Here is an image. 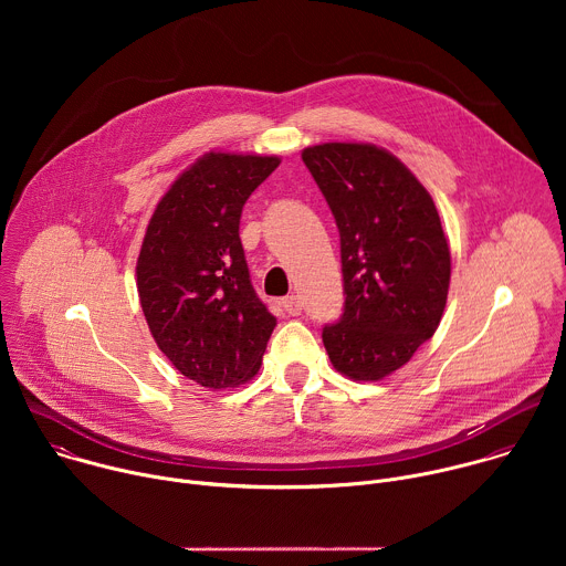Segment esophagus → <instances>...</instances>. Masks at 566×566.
I'll use <instances>...</instances> for the list:
<instances>
[{
  "instance_id": "obj_1",
  "label": "esophagus",
  "mask_w": 566,
  "mask_h": 566,
  "mask_svg": "<svg viewBox=\"0 0 566 566\" xmlns=\"http://www.w3.org/2000/svg\"><path fill=\"white\" fill-rule=\"evenodd\" d=\"M282 306H284V311H286L289 315H300V313H302V300H300L297 295H286V297L282 300Z\"/></svg>"
}]
</instances>
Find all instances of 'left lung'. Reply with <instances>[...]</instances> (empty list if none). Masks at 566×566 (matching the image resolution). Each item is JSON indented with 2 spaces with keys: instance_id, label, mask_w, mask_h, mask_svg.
Here are the masks:
<instances>
[{
  "instance_id": "1",
  "label": "left lung",
  "mask_w": 566,
  "mask_h": 566,
  "mask_svg": "<svg viewBox=\"0 0 566 566\" xmlns=\"http://www.w3.org/2000/svg\"><path fill=\"white\" fill-rule=\"evenodd\" d=\"M338 232L345 311L322 329L332 365L380 380L434 336L450 286V247L430 192L382 147L322 143L302 151Z\"/></svg>"
}]
</instances>
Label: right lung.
Masks as SVG:
<instances>
[{"label":"right lung","mask_w":566,"mask_h":566,"mask_svg":"<svg viewBox=\"0 0 566 566\" xmlns=\"http://www.w3.org/2000/svg\"><path fill=\"white\" fill-rule=\"evenodd\" d=\"M277 156L208 151L160 197L136 262L151 338L201 387L251 380L277 325L258 297L239 239L241 208Z\"/></svg>","instance_id":"obj_1"}]
</instances>
